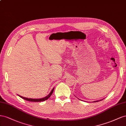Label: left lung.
I'll return each mask as SVG.
<instances>
[{
	"label": "left lung",
	"instance_id": "1",
	"mask_svg": "<svg viewBox=\"0 0 126 126\" xmlns=\"http://www.w3.org/2000/svg\"><path fill=\"white\" fill-rule=\"evenodd\" d=\"M79 100H80V99H79ZM103 100V99H101V100H97V101H93V102H98V101H101V100Z\"/></svg>",
	"mask_w": 126,
	"mask_h": 126
}]
</instances>
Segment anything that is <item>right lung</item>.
Listing matches in <instances>:
<instances>
[{"mask_svg": "<svg viewBox=\"0 0 126 126\" xmlns=\"http://www.w3.org/2000/svg\"><path fill=\"white\" fill-rule=\"evenodd\" d=\"M54 90V88H53V89L51 90V91L50 92V93H49V94L45 96L44 98H40V99H32V98H25V97H23L22 96H20L18 94H17L19 96H20V98H21L22 99H24V100H27V101H32V102H41V101H45V100H47L50 96H51V95L52 94V93L53 92V91Z\"/></svg>", "mask_w": 126, "mask_h": 126, "instance_id": "1", "label": "right lung"}]
</instances>
